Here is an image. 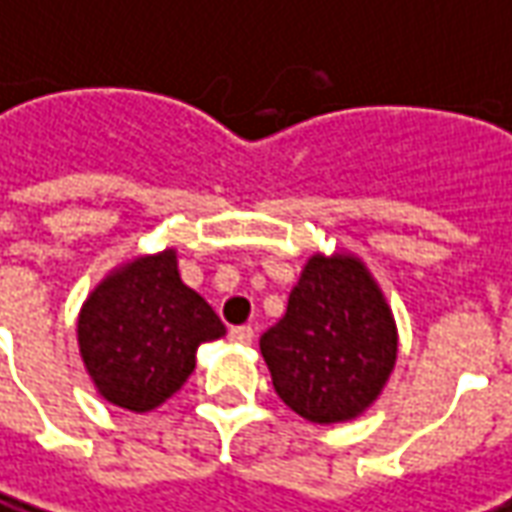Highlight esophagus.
I'll return each mask as SVG.
<instances>
[{
  "mask_svg": "<svg viewBox=\"0 0 512 512\" xmlns=\"http://www.w3.org/2000/svg\"><path fill=\"white\" fill-rule=\"evenodd\" d=\"M229 339L235 344H252V339H255V330L249 328V325H238V328L229 330Z\"/></svg>",
  "mask_w": 512,
  "mask_h": 512,
  "instance_id": "34e87169",
  "label": "esophagus"
}]
</instances>
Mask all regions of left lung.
Wrapping results in <instances>:
<instances>
[{
    "mask_svg": "<svg viewBox=\"0 0 512 512\" xmlns=\"http://www.w3.org/2000/svg\"><path fill=\"white\" fill-rule=\"evenodd\" d=\"M274 392L311 423L361 417L398 361V328L381 285L350 252L308 257L285 316L263 333Z\"/></svg>",
    "mask_w": 512,
    "mask_h": 512,
    "instance_id": "left-lung-1",
    "label": "left lung"
}]
</instances>
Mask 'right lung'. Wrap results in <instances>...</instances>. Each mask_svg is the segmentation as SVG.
Segmentation results:
<instances>
[{
  "instance_id": "add662e5",
  "label": "right lung",
  "mask_w": 512,
  "mask_h": 512,
  "mask_svg": "<svg viewBox=\"0 0 512 512\" xmlns=\"http://www.w3.org/2000/svg\"><path fill=\"white\" fill-rule=\"evenodd\" d=\"M227 328L207 300L182 283L176 249L111 269L78 314V347L103 401L151 412L196 370L198 344Z\"/></svg>"
}]
</instances>
